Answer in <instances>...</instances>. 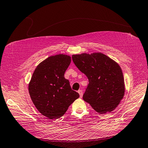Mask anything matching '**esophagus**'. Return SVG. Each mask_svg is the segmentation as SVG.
I'll use <instances>...</instances> for the list:
<instances>
[{"instance_id": "1", "label": "esophagus", "mask_w": 148, "mask_h": 148, "mask_svg": "<svg viewBox=\"0 0 148 148\" xmlns=\"http://www.w3.org/2000/svg\"><path fill=\"white\" fill-rule=\"evenodd\" d=\"M78 93L79 94L80 97L82 98V90H79V91H78Z\"/></svg>"}]
</instances>
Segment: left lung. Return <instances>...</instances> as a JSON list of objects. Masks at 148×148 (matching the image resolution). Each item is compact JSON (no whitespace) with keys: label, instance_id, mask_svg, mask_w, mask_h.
Listing matches in <instances>:
<instances>
[{"label":"left lung","instance_id":"8db88e82","mask_svg":"<svg viewBox=\"0 0 148 148\" xmlns=\"http://www.w3.org/2000/svg\"><path fill=\"white\" fill-rule=\"evenodd\" d=\"M72 58L89 80L84 100L100 114L115 110L125 93L124 79L119 65L101 53L73 55Z\"/></svg>","mask_w":148,"mask_h":148}]
</instances>
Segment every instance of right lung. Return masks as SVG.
Segmentation results:
<instances>
[{
    "label": "right lung",
    "mask_w": 148,
    "mask_h": 148,
    "mask_svg": "<svg viewBox=\"0 0 148 148\" xmlns=\"http://www.w3.org/2000/svg\"><path fill=\"white\" fill-rule=\"evenodd\" d=\"M71 62V57L64 54L48 57L36 67L29 83L33 104L40 113L50 119L62 116L69 106L79 97L64 77Z\"/></svg>",
    "instance_id": "1"
}]
</instances>
